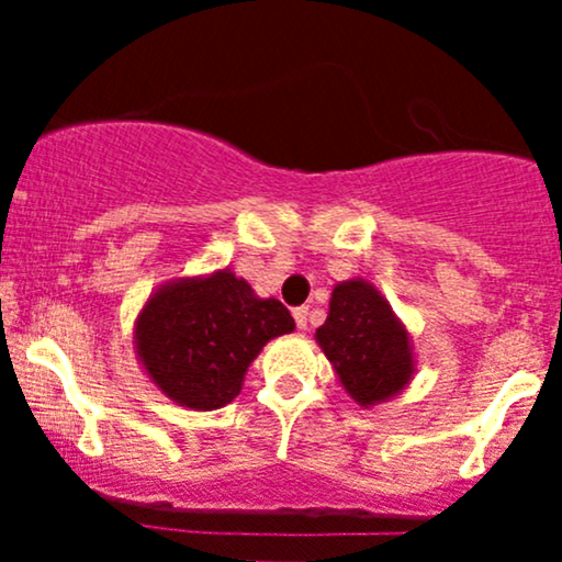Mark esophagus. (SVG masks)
<instances>
[{
    "label": "esophagus",
    "mask_w": 562,
    "mask_h": 562,
    "mask_svg": "<svg viewBox=\"0 0 562 562\" xmlns=\"http://www.w3.org/2000/svg\"><path fill=\"white\" fill-rule=\"evenodd\" d=\"M293 319L295 325H299V330H306L308 327V308H293Z\"/></svg>",
    "instance_id": "1"
}]
</instances>
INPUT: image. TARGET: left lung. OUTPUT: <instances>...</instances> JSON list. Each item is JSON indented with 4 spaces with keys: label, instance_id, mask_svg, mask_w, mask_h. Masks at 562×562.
Listing matches in <instances>:
<instances>
[{
    "label": "left lung",
    "instance_id": "1",
    "mask_svg": "<svg viewBox=\"0 0 562 562\" xmlns=\"http://www.w3.org/2000/svg\"><path fill=\"white\" fill-rule=\"evenodd\" d=\"M314 338L344 391L364 409L391 402L415 378L409 330L362 277L333 288L330 312Z\"/></svg>",
    "mask_w": 562,
    "mask_h": 562
}]
</instances>
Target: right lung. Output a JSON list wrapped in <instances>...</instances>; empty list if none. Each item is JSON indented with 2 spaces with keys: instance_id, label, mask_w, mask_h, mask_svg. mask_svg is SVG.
<instances>
[{
  "instance_id": "obj_1",
  "label": "right lung",
  "mask_w": 562,
  "mask_h": 562,
  "mask_svg": "<svg viewBox=\"0 0 562 562\" xmlns=\"http://www.w3.org/2000/svg\"><path fill=\"white\" fill-rule=\"evenodd\" d=\"M295 330L277 299H261L229 267L164 282L134 319V351L150 383L195 412L227 406L261 348Z\"/></svg>"
}]
</instances>
